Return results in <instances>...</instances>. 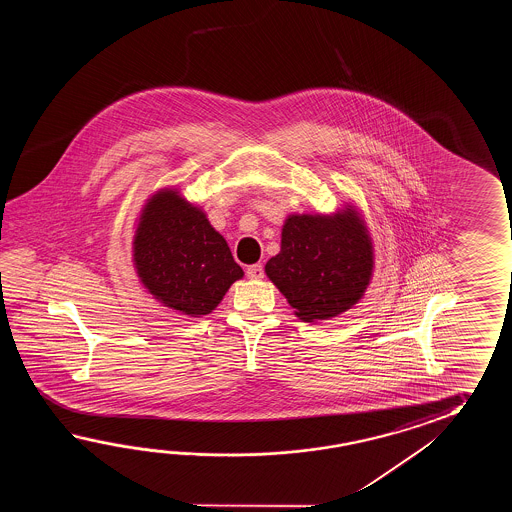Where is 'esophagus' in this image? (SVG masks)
<instances>
[{"instance_id": "obj_1", "label": "esophagus", "mask_w": 512, "mask_h": 512, "mask_svg": "<svg viewBox=\"0 0 512 512\" xmlns=\"http://www.w3.org/2000/svg\"><path fill=\"white\" fill-rule=\"evenodd\" d=\"M263 274H265V272H263V265H260V263L247 267V276H249L251 280H261Z\"/></svg>"}]
</instances>
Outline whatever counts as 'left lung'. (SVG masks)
<instances>
[{"mask_svg": "<svg viewBox=\"0 0 512 512\" xmlns=\"http://www.w3.org/2000/svg\"><path fill=\"white\" fill-rule=\"evenodd\" d=\"M366 227L353 210L335 218L291 216L282 251L265 272L304 322L340 315L370 283L373 256Z\"/></svg>", "mask_w": 512, "mask_h": 512, "instance_id": "obj_1", "label": "left lung"}]
</instances>
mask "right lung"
<instances>
[{
  "instance_id": "add662e5",
  "label": "right lung",
  "mask_w": 512,
  "mask_h": 512,
  "mask_svg": "<svg viewBox=\"0 0 512 512\" xmlns=\"http://www.w3.org/2000/svg\"><path fill=\"white\" fill-rule=\"evenodd\" d=\"M133 258L146 289L185 315H208L243 276L223 236L174 190L142 210Z\"/></svg>"
}]
</instances>
